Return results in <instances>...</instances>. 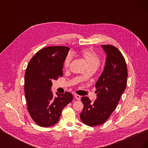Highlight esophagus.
Here are the masks:
<instances>
[{
    "mask_svg": "<svg viewBox=\"0 0 148 148\" xmlns=\"http://www.w3.org/2000/svg\"><path fill=\"white\" fill-rule=\"evenodd\" d=\"M74 97L76 99H77V100H80V99H81V96L78 95H74Z\"/></svg>",
    "mask_w": 148,
    "mask_h": 148,
    "instance_id": "esophagus-1",
    "label": "esophagus"
}]
</instances>
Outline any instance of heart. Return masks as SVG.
<instances>
[{"label":"heart","instance_id":"1","mask_svg":"<svg viewBox=\"0 0 148 148\" xmlns=\"http://www.w3.org/2000/svg\"><path fill=\"white\" fill-rule=\"evenodd\" d=\"M78 54L86 62L88 68L95 70L100 64V58L97 53L91 49H84L78 52ZM71 60V57L68 55L65 59L64 66L65 69L69 68ZM83 77L82 76V78Z\"/></svg>","mask_w":148,"mask_h":148}]
</instances>
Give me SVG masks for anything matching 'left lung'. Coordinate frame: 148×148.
<instances>
[{"mask_svg":"<svg viewBox=\"0 0 148 148\" xmlns=\"http://www.w3.org/2000/svg\"><path fill=\"white\" fill-rule=\"evenodd\" d=\"M107 54L106 64L95 85L96 99L82 97L84 104L80 119L86 125L95 127L104 123L117 107L125 90L128 76L126 62L119 49L112 45H102Z\"/></svg>","mask_w":148,"mask_h":148,"instance_id":"1","label":"left lung"}]
</instances>
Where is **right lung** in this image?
Wrapping results in <instances>:
<instances>
[{
    "label": "right lung",
    "instance_id": "obj_1",
    "mask_svg": "<svg viewBox=\"0 0 148 148\" xmlns=\"http://www.w3.org/2000/svg\"><path fill=\"white\" fill-rule=\"evenodd\" d=\"M69 47H47L33 57L25 75V95L27 109L34 122L42 127L52 126L58 122L62 111L73 100L69 92L51 91L52 80L63 76L64 62Z\"/></svg>",
    "mask_w": 148,
    "mask_h": 148
}]
</instances>
